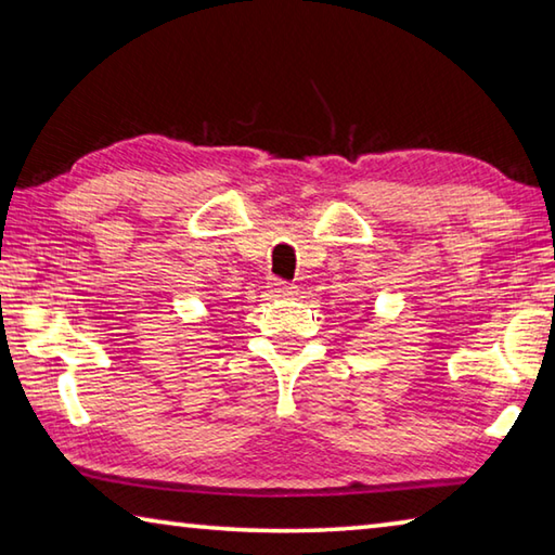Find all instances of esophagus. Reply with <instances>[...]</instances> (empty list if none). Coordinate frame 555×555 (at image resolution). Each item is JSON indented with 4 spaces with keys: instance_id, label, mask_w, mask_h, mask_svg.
I'll use <instances>...</instances> for the list:
<instances>
[{
    "instance_id": "34e87169",
    "label": "esophagus",
    "mask_w": 555,
    "mask_h": 555,
    "mask_svg": "<svg viewBox=\"0 0 555 555\" xmlns=\"http://www.w3.org/2000/svg\"><path fill=\"white\" fill-rule=\"evenodd\" d=\"M267 288H269V294L276 296V298H291V296H296V286H294V284H286V281H281V279L269 281Z\"/></svg>"
}]
</instances>
